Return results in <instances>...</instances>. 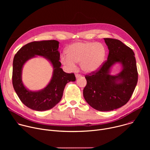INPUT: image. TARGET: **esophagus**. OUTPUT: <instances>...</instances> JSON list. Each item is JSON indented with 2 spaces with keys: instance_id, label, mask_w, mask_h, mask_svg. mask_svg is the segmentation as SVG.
<instances>
[{
  "instance_id": "34e87169",
  "label": "esophagus",
  "mask_w": 150,
  "mask_h": 150,
  "mask_svg": "<svg viewBox=\"0 0 150 150\" xmlns=\"http://www.w3.org/2000/svg\"><path fill=\"white\" fill-rule=\"evenodd\" d=\"M75 76H76V78H80L81 76V75H80V74H76V75H75Z\"/></svg>"
}]
</instances>
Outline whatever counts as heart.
Returning a JSON list of instances; mask_svg holds the SVG:
<instances>
[{
  "label": "heart",
  "instance_id": "b5f03b06",
  "mask_svg": "<svg viewBox=\"0 0 150 150\" xmlns=\"http://www.w3.org/2000/svg\"><path fill=\"white\" fill-rule=\"evenodd\" d=\"M67 55L62 54L60 61L68 68L73 69L75 63H79L81 69L87 74L97 71L103 64L106 49L100 42H75L69 46Z\"/></svg>",
  "mask_w": 150,
  "mask_h": 150
}]
</instances>
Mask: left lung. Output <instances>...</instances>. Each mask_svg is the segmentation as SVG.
<instances>
[{"instance_id": "1", "label": "left lung", "mask_w": 150, "mask_h": 150, "mask_svg": "<svg viewBox=\"0 0 150 150\" xmlns=\"http://www.w3.org/2000/svg\"><path fill=\"white\" fill-rule=\"evenodd\" d=\"M108 46V60L100 68L85 76L87 85L83 97L93 108L98 111H112L129 101L138 82V71L133 50L117 39L104 38ZM116 62L122 64V71L117 76L109 74Z\"/></svg>"}]
</instances>
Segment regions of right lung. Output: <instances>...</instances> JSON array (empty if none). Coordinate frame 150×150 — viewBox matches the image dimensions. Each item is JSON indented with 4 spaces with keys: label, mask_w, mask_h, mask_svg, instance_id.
I'll return each instance as SVG.
<instances>
[{
    "label": "right lung",
    "mask_w": 150,
    "mask_h": 150,
    "mask_svg": "<svg viewBox=\"0 0 150 150\" xmlns=\"http://www.w3.org/2000/svg\"><path fill=\"white\" fill-rule=\"evenodd\" d=\"M59 44V41L54 40L33 41L21 47L14 56L13 87L20 100L30 109L37 111L51 109L60 101L67 83L76 80L74 73H66L60 68ZM35 55L46 57L54 70L52 79L46 88L41 91L31 92L24 87L21 74L24 63Z\"/></svg>",
    "instance_id": "add662e5"
}]
</instances>
